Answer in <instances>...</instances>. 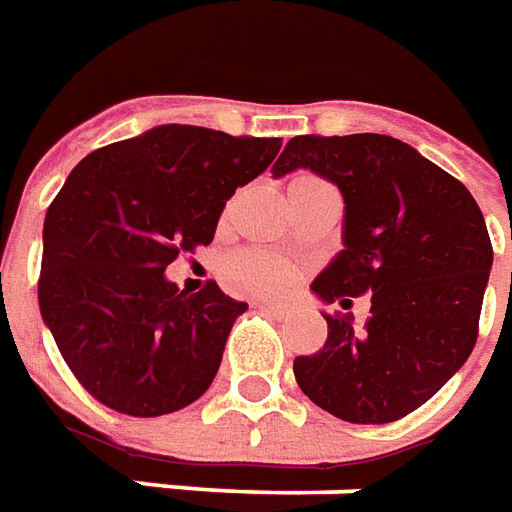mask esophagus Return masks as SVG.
<instances>
[{"instance_id":"1","label":"esophagus","mask_w":512,"mask_h":512,"mask_svg":"<svg viewBox=\"0 0 512 512\" xmlns=\"http://www.w3.org/2000/svg\"><path fill=\"white\" fill-rule=\"evenodd\" d=\"M256 306L262 308V311H267V314H273V317H278V320H284V317H292V308H289V306H281V303H270V300H259Z\"/></svg>"}]
</instances>
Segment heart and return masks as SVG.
<instances>
[{"label":"heart","mask_w":512,"mask_h":512,"mask_svg":"<svg viewBox=\"0 0 512 512\" xmlns=\"http://www.w3.org/2000/svg\"><path fill=\"white\" fill-rule=\"evenodd\" d=\"M308 179H314V176H295L289 184ZM226 275L231 284L245 292H256V295H284L297 281L295 264H289L281 256H273V253H262V250H248V253L234 256L228 262Z\"/></svg>","instance_id":"1"}]
</instances>
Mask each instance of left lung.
I'll list each match as a JSON object with an SVG mask.
<instances>
[{
  "label": "left lung",
  "instance_id": "8db88e82",
  "mask_svg": "<svg viewBox=\"0 0 512 512\" xmlns=\"http://www.w3.org/2000/svg\"><path fill=\"white\" fill-rule=\"evenodd\" d=\"M306 168L339 187L344 248L311 292L350 308L372 292L364 328L347 311L322 317L320 353L297 355L308 400L353 424L397 422L466 364L494 250L471 192L389 134H303L273 165L281 179Z\"/></svg>",
  "mask_w": 512,
  "mask_h": 512
}]
</instances>
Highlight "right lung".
I'll list each match as a JSON object with an SVG mask.
<instances>
[{
    "instance_id": "1",
    "label": "right lung",
    "mask_w": 512,
    "mask_h": 512,
    "mask_svg": "<svg viewBox=\"0 0 512 512\" xmlns=\"http://www.w3.org/2000/svg\"><path fill=\"white\" fill-rule=\"evenodd\" d=\"M278 137L162 123L82 159L46 212L38 303L79 383L112 411L162 416L215 380L248 303L168 281L209 245L226 201L262 176Z\"/></svg>"
}]
</instances>
